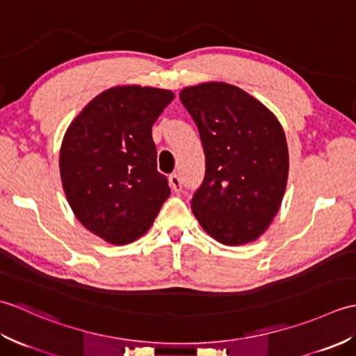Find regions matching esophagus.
Here are the masks:
<instances>
[{"mask_svg":"<svg viewBox=\"0 0 356 356\" xmlns=\"http://www.w3.org/2000/svg\"><path fill=\"white\" fill-rule=\"evenodd\" d=\"M170 184H171L172 190L177 193V191H180V188H182V179L179 177V174L174 172V174H171V176H170Z\"/></svg>","mask_w":356,"mask_h":356,"instance_id":"obj_1","label":"esophagus"}]
</instances>
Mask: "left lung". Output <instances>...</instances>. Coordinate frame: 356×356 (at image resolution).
<instances>
[{
	"instance_id": "1",
	"label": "left lung",
	"mask_w": 356,
	"mask_h": 356,
	"mask_svg": "<svg viewBox=\"0 0 356 356\" xmlns=\"http://www.w3.org/2000/svg\"><path fill=\"white\" fill-rule=\"evenodd\" d=\"M180 101L205 151V179L191 200L195 218L223 245L257 240L286 190L289 153L282 125L260 101L226 82L186 87Z\"/></svg>"
}]
</instances>
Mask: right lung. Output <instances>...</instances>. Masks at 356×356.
Returning a JSON list of instances; mask_svg holds the SVG:
<instances>
[{"mask_svg": "<svg viewBox=\"0 0 356 356\" xmlns=\"http://www.w3.org/2000/svg\"><path fill=\"white\" fill-rule=\"evenodd\" d=\"M171 90L120 86L86 105L65 131L59 171L74 216L111 245L143 236L171 193L151 127Z\"/></svg>", "mask_w": 356, "mask_h": 356, "instance_id": "right-lung-1", "label": "right lung"}]
</instances>
